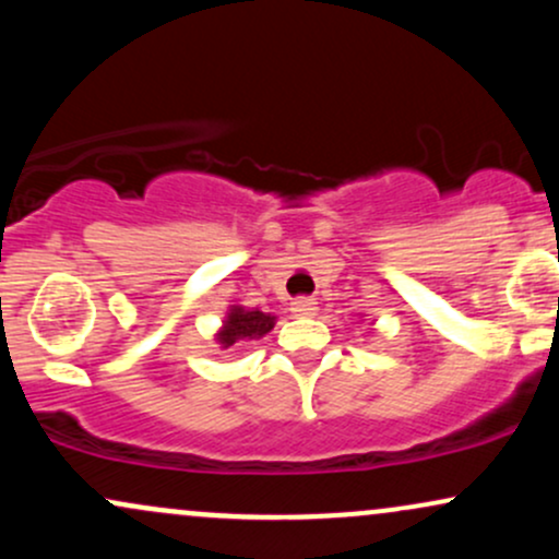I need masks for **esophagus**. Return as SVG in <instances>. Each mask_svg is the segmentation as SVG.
Here are the masks:
<instances>
[{
    "instance_id": "esophagus-1",
    "label": "esophagus",
    "mask_w": 559,
    "mask_h": 559,
    "mask_svg": "<svg viewBox=\"0 0 559 559\" xmlns=\"http://www.w3.org/2000/svg\"><path fill=\"white\" fill-rule=\"evenodd\" d=\"M316 305H318L316 299L299 297V299L292 301V312H294V316H299V318H312L318 312Z\"/></svg>"
}]
</instances>
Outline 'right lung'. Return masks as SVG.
<instances>
[{"label": "right lung", "mask_w": 559, "mask_h": 559, "mask_svg": "<svg viewBox=\"0 0 559 559\" xmlns=\"http://www.w3.org/2000/svg\"><path fill=\"white\" fill-rule=\"evenodd\" d=\"M275 325V318L260 310H243V307H230L228 318L223 320V329L217 333V342L223 344V349L234 346L243 338H260L265 336Z\"/></svg>", "instance_id": "add662e5"}]
</instances>
